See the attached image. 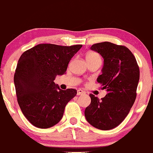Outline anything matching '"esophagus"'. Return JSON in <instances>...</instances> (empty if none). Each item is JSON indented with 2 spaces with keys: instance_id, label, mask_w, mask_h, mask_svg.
<instances>
[{
  "instance_id": "obj_1",
  "label": "esophagus",
  "mask_w": 153,
  "mask_h": 153,
  "mask_svg": "<svg viewBox=\"0 0 153 153\" xmlns=\"http://www.w3.org/2000/svg\"><path fill=\"white\" fill-rule=\"evenodd\" d=\"M85 94V91H83L82 89H78L77 91V95H81V94Z\"/></svg>"
}]
</instances>
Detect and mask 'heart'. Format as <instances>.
<instances>
[{
    "mask_svg": "<svg viewBox=\"0 0 153 153\" xmlns=\"http://www.w3.org/2000/svg\"><path fill=\"white\" fill-rule=\"evenodd\" d=\"M93 59H100V57L97 53L94 52H89L86 54V60H93ZM101 60V59H100Z\"/></svg>",
    "mask_w": 153,
    "mask_h": 153,
    "instance_id": "1",
    "label": "heart"
}]
</instances>
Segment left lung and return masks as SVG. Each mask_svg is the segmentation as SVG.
<instances>
[{"mask_svg": "<svg viewBox=\"0 0 153 153\" xmlns=\"http://www.w3.org/2000/svg\"><path fill=\"white\" fill-rule=\"evenodd\" d=\"M104 59L102 74L97 81L107 94L100 100L90 94L91 103L85 109V117L90 125L103 131L113 129L125 120L136 97L139 67L128 48L108 42L91 47Z\"/></svg>", "mask_w": 153, "mask_h": 153, "instance_id": "8db88e82", "label": "left lung"}]
</instances>
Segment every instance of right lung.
Instances as JSON below:
<instances>
[{"mask_svg":"<svg viewBox=\"0 0 153 153\" xmlns=\"http://www.w3.org/2000/svg\"><path fill=\"white\" fill-rule=\"evenodd\" d=\"M81 47L39 44L20 56L14 76L17 102L24 116L36 128L56 125L67 102L76 95V90L60 89L54 80L65 73Z\"/></svg>","mask_w":153,"mask_h":153,"instance_id":"obj_1","label":"right lung"}]
</instances>
